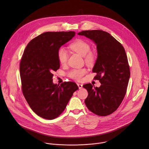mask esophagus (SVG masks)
Listing matches in <instances>:
<instances>
[{
	"mask_svg": "<svg viewBox=\"0 0 149 149\" xmlns=\"http://www.w3.org/2000/svg\"><path fill=\"white\" fill-rule=\"evenodd\" d=\"M77 86H79V89H81V88H83V85H82V84H79V83H77Z\"/></svg>",
	"mask_w": 149,
	"mask_h": 149,
	"instance_id": "34e87169",
	"label": "esophagus"
}]
</instances>
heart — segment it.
<instances>
[{
    "mask_svg": "<svg viewBox=\"0 0 149 149\" xmlns=\"http://www.w3.org/2000/svg\"><path fill=\"white\" fill-rule=\"evenodd\" d=\"M70 49L84 57L85 61L88 64L92 63L95 59L94 53L90 51V45L84 40L77 39L69 45ZM57 57L60 63L65 65L66 63L68 54L64 47H60L57 52ZM86 73L85 68L74 69L69 73V76L76 80H80Z\"/></svg>",
    "mask_w": 149,
    "mask_h": 149,
    "instance_id": "1",
    "label": "heart"
}]
</instances>
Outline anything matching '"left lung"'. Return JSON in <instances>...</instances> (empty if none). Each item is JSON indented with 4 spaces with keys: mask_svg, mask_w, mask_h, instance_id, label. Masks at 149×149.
I'll return each mask as SVG.
<instances>
[{
    "mask_svg": "<svg viewBox=\"0 0 149 149\" xmlns=\"http://www.w3.org/2000/svg\"><path fill=\"white\" fill-rule=\"evenodd\" d=\"M92 40L96 45L97 57L92 69L94 79L100 87L86 84L88 95L85 100L89 111L99 116H107L115 111L122 102L130 77L125 50L108 33L100 30H85L78 33Z\"/></svg>",
    "mask_w": 149,
    "mask_h": 149,
    "instance_id": "1",
    "label": "left lung"
}]
</instances>
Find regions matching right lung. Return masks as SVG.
I'll return each instance as SVG.
<instances>
[{
	"label": "right lung",
	"mask_w": 149,
	"mask_h": 149,
	"mask_svg": "<svg viewBox=\"0 0 149 149\" xmlns=\"http://www.w3.org/2000/svg\"><path fill=\"white\" fill-rule=\"evenodd\" d=\"M74 31L46 32L33 39L20 62L23 94L31 109L49 120L58 117L79 89L72 81L53 83V72L60 68L57 52L75 36Z\"/></svg>",
	"instance_id": "1"
}]
</instances>
